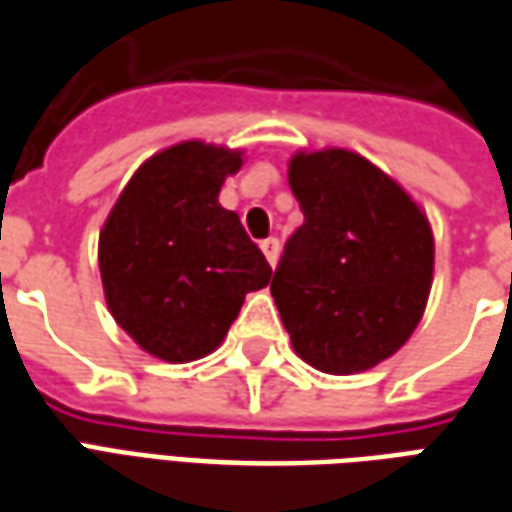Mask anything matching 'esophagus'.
I'll return each instance as SVG.
<instances>
[{"instance_id": "34e87169", "label": "esophagus", "mask_w": 512, "mask_h": 512, "mask_svg": "<svg viewBox=\"0 0 512 512\" xmlns=\"http://www.w3.org/2000/svg\"><path fill=\"white\" fill-rule=\"evenodd\" d=\"M260 249H263V255L271 266H277L279 260V241L277 238H266V241H260Z\"/></svg>"}]
</instances>
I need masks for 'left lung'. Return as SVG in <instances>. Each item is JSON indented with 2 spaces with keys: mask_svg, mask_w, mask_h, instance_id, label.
I'll list each match as a JSON object with an SVG mask.
<instances>
[{
  "mask_svg": "<svg viewBox=\"0 0 512 512\" xmlns=\"http://www.w3.org/2000/svg\"><path fill=\"white\" fill-rule=\"evenodd\" d=\"M288 183L304 224L271 279L279 318L307 365L365 373L422 321L433 285L428 216L395 178L345 147L293 153Z\"/></svg>",
  "mask_w": 512,
  "mask_h": 512,
  "instance_id": "8db88e82",
  "label": "left lung"
}]
</instances>
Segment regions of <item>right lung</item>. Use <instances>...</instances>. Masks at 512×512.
Wrapping results in <instances>:
<instances>
[{
  "mask_svg": "<svg viewBox=\"0 0 512 512\" xmlns=\"http://www.w3.org/2000/svg\"><path fill=\"white\" fill-rule=\"evenodd\" d=\"M244 150L186 139L136 169L98 238L106 307L142 351L194 362L216 351L271 266L219 191Z\"/></svg>",
  "mask_w": 512,
  "mask_h": 512,
  "instance_id": "right-lung-1",
  "label": "right lung"
}]
</instances>
